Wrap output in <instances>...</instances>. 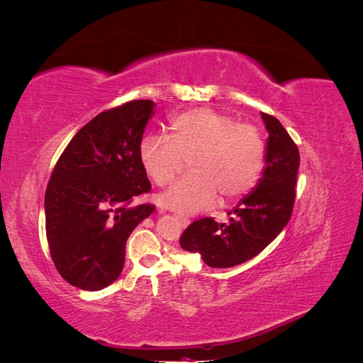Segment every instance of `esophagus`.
<instances>
[{
  "label": "esophagus",
  "instance_id": "esophagus-1",
  "mask_svg": "<svg viewBox=\"0 0 363 363\" xmlns=\"http://www.w3.org/2000/svg\"><path fill=\"white\" fill-rule=\"evenodd\" d=\"M175 219H177V221L183 225V227H186V225H189V218L188 216H183V215H175Z\"/></svg>",
  "mask_w": 363,
  "mask_h": 363
}]
</instances>
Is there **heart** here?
<instances>
[{"instance_id":"b5f03b06","label":"heart","mask_w":363,"mask_h":363,"mask_svg":"<svg viewBox=\"0 0 363 363\" xmlns=\"http://www.w3.org/2000/svg\"><path fill=\"white\" fill-rule=\"evenodd\" d=\"M169 137L140 142L142 168L157 186L169 184L189 160L191 174L160 195L159 203L179 215L212 206L218 194L236 200L256 188L267 163L262 131L211 108H194L172 119Z\"/></svg>"}]
</instances>
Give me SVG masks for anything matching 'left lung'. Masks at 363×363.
I'll return each instance as SVG.
<instances>
[{
  "mask_svg": "<svg viewBox=\"0 0 363 363\" xmlns=\"http://www.w3.org/2000/svg\"><path fill=\"white\" fill-rule=\"evenodd\" d=\"M269 133L267 164L256 189L239 201L228 224L201 218L184 230L183 250L199 252L211 268H232L265 250L289 223L300 152L277 118L262 113Z\"/></svg>",
  "mask_w": 363,
  "mask_h": 363,
  "instance_id": "8db88e82",
  "label": "left lung"
}]
</instances>
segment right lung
Wrapping results in <instances>:
<instances>
[{
  "label": "right lung",
  "mask_w": 363,
  "mask_h": 363,
  "mask_svg": "<svg viewBox=\"0 0 363 363\" xmlns=\"http://www.w3.org/2000/svg\"><path fill=\"white\" fill-rule=\"evenodd\" d=\"M151 100H133L96 115L77 131L52 169L45 228L60 276L83 291L112 284L124 267L131 232L156 207L135 206L151 189L139 159Z\"/></svg>",
  "instance_id": "1"
}]
</instances>
